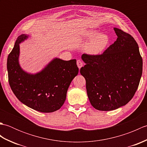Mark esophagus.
I'll return each mask as SVG.
<instances>
[{"label":"esophagus","mask_w":147,"mask_h":147,"mask_svg":"<svg viewBox=\"0 0 147 147\" xmlns=\"http://www.w3.org/2000/svg\"><path fill=\"white\" fill-rule=\"evenodd\" d=\"M76 63H77V65H78V68L79 69H80L81 67H82V66H83V62L81 61V60H78L77 61V62H76Z\"/></svg>","instance_id":"esophagus-1"}]
</instances>
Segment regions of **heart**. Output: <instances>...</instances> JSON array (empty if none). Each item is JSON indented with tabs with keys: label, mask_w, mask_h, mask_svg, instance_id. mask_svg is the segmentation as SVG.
<instances>
[{
	"label": "heart",
	"mask_w": 147,
	"mask_h": 147,
	"mask_svg": "<svg viewBox=\"0 0 147 147\" xmlns=\"http://www.w3.org/2000/svg\"><path fill=\"white\" fill-rule=\"evenodd\" d=\"M87 39L92 40L87 45L86 49L91 54H98L106 48L109 43V36L105 34H100L96 31H89L85 33Z\"/></svg>",
	"instance_id": "b5f03b06"
}]
</instances>
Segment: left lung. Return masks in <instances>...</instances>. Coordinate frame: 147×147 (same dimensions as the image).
<instances>
[{
  "instance_id": "obj_1",
  "label": "left lung",
  "mask_w": 147,
  "mask_h": 147,
  "mask_svg": "<svg viewBox=\"0 0 147 147\" xmlns=\"http://www.w3.org/2000/svg\"><path fill=\"white\" fill-rule=\"evenodd\" d=\"M116 41L102 54H83L80 69L89 100L99 111L115 110L127 104L138 89L143 61L133 37L114 28Z\"/></svg>"
}]
</instances>
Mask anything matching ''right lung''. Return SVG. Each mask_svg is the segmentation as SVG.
<instances>
[{"mask_svg":"<svg viewBox=\"0 0 147 147\" xmlns=\"http://www.w3.org/2000/svg\"><path fill=\"white\" fill-rule=\"evenodd\" d=\"M28 36H18L8 55L9 85L19 100L28 107L45 113L56 111L64 104L70 83L78 73L76 60L55 58L39 73H27L21 68L18 58L20 43Z\"/></svg>","mask_w":147,"mask_h":147,"instance_id":"add662e5","label":"right lung"}]
</instances>
